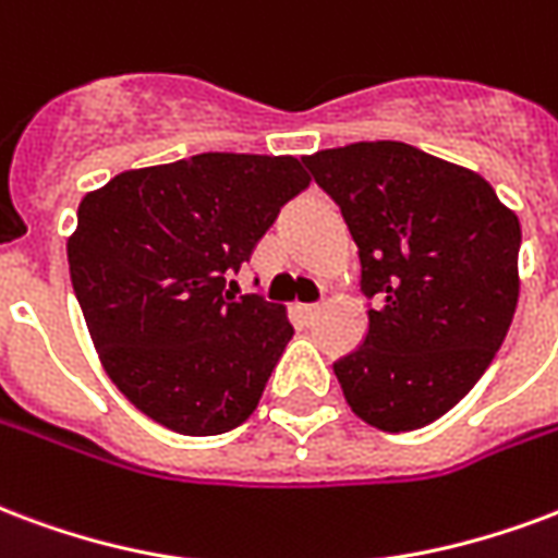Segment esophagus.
Returning <instances> with one entry per match:
<instances>
[{
	"label": "esophagus",
	"mask_w": 558,
	"mask_h": 558,
	"mask_svg": "<svg viewBox=\"0 0 558 558\" xmlns=\"http://www.w3.org/2000/svg\"><path fill=\"white\" fill-rule=\"evenodd\" d=\"M322 311H325V304H301V313H304V319H316Z\"/></svg>",
	"instance_id": "1"
}]
</instances>
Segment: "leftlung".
I'll list each match as a JSON object with an SVG mask.
<instances>
[{
    "mask_svg": "<svg viewBox=\"0 0 558 558\" xmlns=\"http://www.w3.org/2000/svg\"><path fill=\"white\" fill-rule=\"evenodd\" d=\"M333 197L375 307L357 352L333 363L363 423L414 432L458 405L518 307L521 221L488 180L402 142L304 156Z\"/></svg>",
    "mask_w": 558,
    "mask_h": 558,
    "instance_id": "8db88e82",
    "label": "left lung"
}]
</instances>
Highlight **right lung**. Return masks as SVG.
Instances as JSON below:
<instances>
[{
  "label": "right lung",
  "instance_id": "1",
  "mask_svg": "<svg viewBox=\"0 0 558 558\" xmlns=\"http://www.w3.org/2000/svg\"><path fill=\"white\" fill-rule=\"evenodd\" d=\"M307 185L295 156L197 153L82 197L73 292L102 369L153 423L206 437L254 414L292 325L283 304L233 295L227 275Z\"/></svg>",
  "mask_w": 558,
  "mask_h": 558
}]
</instances>
